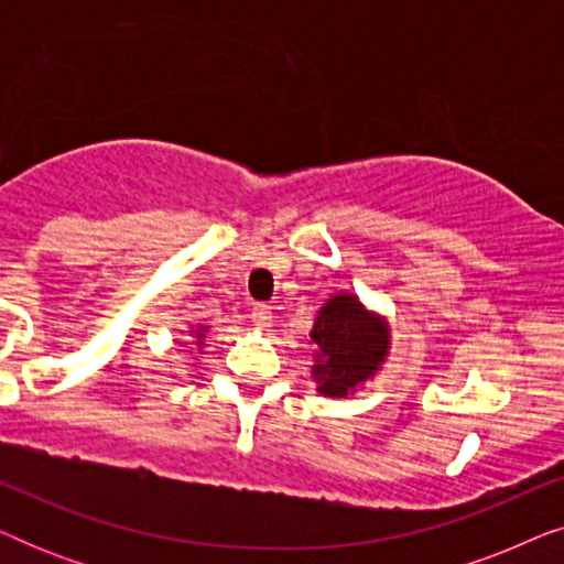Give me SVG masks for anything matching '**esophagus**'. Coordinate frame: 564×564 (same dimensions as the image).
<instances>
[{
    "label": "esophagus",
    "instance_id": "obj_1",
    "mask_svg": "<svg viewBox=\"0 0 564 564\" xmlns=\"http://www.w3.org/2000/svg\"><path fill=\"white\" fill-rule=\"evenodd\" d=\"M272 307L269 305H253V311H251V321H253V326L257 328H261V330H267L269 326H272Z\"/></svg>",
    "mask_w": 564,
    "mask_h": 564
}]
</instances>
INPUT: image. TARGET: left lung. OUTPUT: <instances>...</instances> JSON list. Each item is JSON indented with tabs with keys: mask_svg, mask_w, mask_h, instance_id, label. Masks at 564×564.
I'll return each mask as SVG.
<instances>
[{
	"mask_svg": "<svg viewBox=\"0 0 564 564\" xmlns=\"http://www.w3.org/2000/svg\"><path fill=\"white\" fill-rule=\"evenodd\" d=\"M315 390L326 398L354 395L372 382L392 349V330L382 313L349 290L334 292L321 305L311 328Z\"/></svg>",
	"mask_w": 564,
	"mask_h": 564,
	"instance_id": "8db88e82",
	"label": "left lung"
}]
</instances>
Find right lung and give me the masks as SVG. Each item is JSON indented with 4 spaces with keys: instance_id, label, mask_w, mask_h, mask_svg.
<instances>
[{
    "instance_id": "1",
    "label": "right lung",
    "mask_w": 564,
    "mask_h": 564,
    "mask_svg": "<svg viewBox=\"0 0 564 564\" xmlns=\"http://www.w3.org/2000/svg\"><path fill=\"white\" fill-rule=\"evenodd\" d=\"M207 330H210V326H205V323H189L187 330H184V351L189 354H203L205 349V338H207Z\"/></svg>"
}]
</instances>
